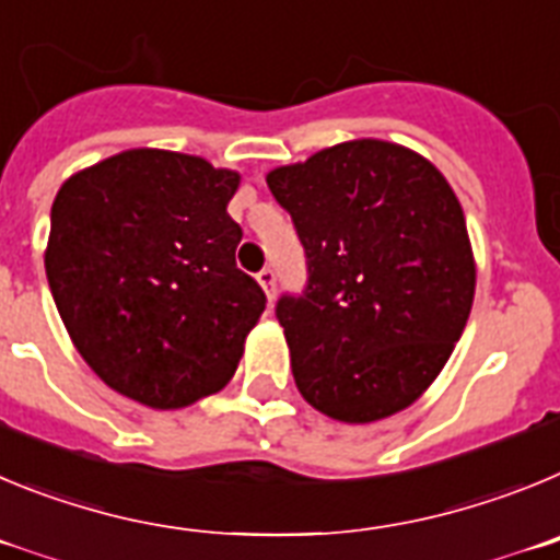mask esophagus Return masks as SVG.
Returning a JSON list of instances; mask_svg holds the SVG:
<instances>
[{"mask_svg": "<svg viewBox=\"0 0 560 560\" xmlns=\"http://www.w3.org/2000/svg\"><path fill=\"white\" fill-rule=\"evenodd\" d=\"M256 281L261 284V290L268 292V299H273L276 292V270L273 268H261L259 273H256Z\"/></svg>", "mask_w": 560, "mask_h": 560, "instance_id": "34e87169", "label": "esophagus"}]
</instances>
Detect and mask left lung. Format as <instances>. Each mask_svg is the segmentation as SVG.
Listing matches in <instances>:
<instances>
[{
    "instance_id": "obj_1",
    "label": "left lung",
    "mask_w": 560,
    "mask_h": 560,
    "mask_svg": "<svg viewBox=\"0 0 560 560\" xmlns=\"http://www.w3.org/2000/svg\"><path fill=\"white\" fill-rule=\"evenodd\" d=\"M304 245L306 287L276 317L315 410L368 424L432 385L466 329L475 256L463 209L430 161L357 139L268 175Z\"/></svg>"
}]
</instances>
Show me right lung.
Listing matches in <instances>:
<instances>
[{
    "instance_id": "obj_1",
    "label": "right lung",
    "mask_w": 560,
    "mask_h": 560,
    "mask_svg": "<svg viewBox=\"0 0 560 560\" xmlns=\"http://www.w3.org/2000/svg\"><path fill=\"white\" fill-rule=\"evenodd\" d=\"M240 175L198 155L128 150L72 175L44 265L60 320L94 374L175 410L234 376L265 290L236 268Z\"/></svg>"
}]
</instances>
